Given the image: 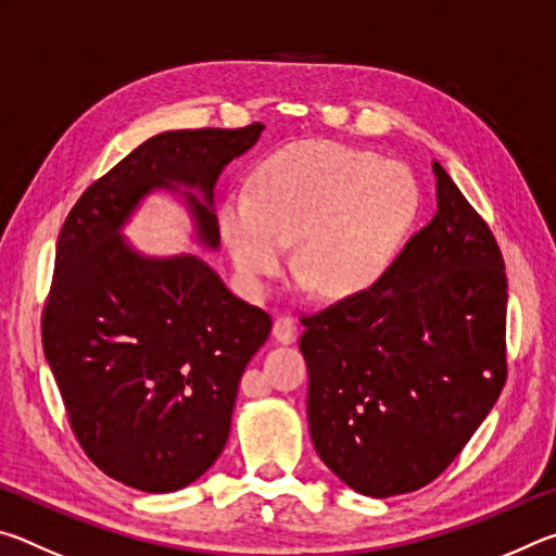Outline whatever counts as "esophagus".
<instances>
[{
    "label": "esophagus",
    "instance_id": "esophagus-1",
    "mask_svg": "<svg viewBox=\"0 0 556 556\" xmlns=\"http://www.w3.org/2000/svg\"><path fill=\"white\" fill-rule=\"evenodd\" d=\"M271 336L277 338V343L289 345L296 341V324L291 316H277L275 328H271Z\"/></svg>",
    "mask_w": 556,
    "mask_h": 556
}]
</instances>
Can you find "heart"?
I'll list each match as a JSON object with an SVG mask.
<instances>
[{"instance_id": "1", "label": "heart", "mask_w": 556, "mask_h": 556, "mask_svg": "<svg viewBox=\"0 0 556 556\" xmlns=\"http://www.w3.org/2000/svg\"><path fill=\"white\" fill-rule=\"evenodd\" d=\"M419 188L407 168L333 142H304L269 156L252 195L220 208V238L244 285L260 291L287 267L328 299L372 291L397 262L417 220Z\"/></svg>"}]
</instances>
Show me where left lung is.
Segmentation results:
<instances>
[{
  "label": "left lung",
  "mask_w": 556,
  "mask_h": 556,
  "mask_svg": "<svg viewBox=\"0 0 556 556\" xmlns=\"http://www.w3.org/2000/svg\"><path fill=\"white\" fill-rule=\"evenodd\" d=\"M437 213L368 294L304 316L308 431L370 497L427 485L468 444L507 375L501 248L434 162Z\"/></svg>",
  "instance_id": "left-lung-1"
}]
</instances>
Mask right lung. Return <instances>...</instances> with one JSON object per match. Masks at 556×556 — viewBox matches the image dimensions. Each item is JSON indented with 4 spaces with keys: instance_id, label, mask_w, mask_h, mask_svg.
Wrapping results in <instances>:
<instances>
[{
    "instance_id": "right-lung-1",
    "label": "right lung",
    "mask_w": 556,
    "mask_h": 556,
    "mask_svg": "<svg viewBox=\"0 0 556 556\" xmlns=\"http://www.w3.org/2000/svg\"><path fill=\"white\" fill-rule=\"evenodd\" d=\"M265 125L162 131L98 178L63 223L43 353L71 429L102 473L172 493L225 448L238 384L271 318L195 255L149 257L122 235L149 193H178L218 250L213 188Z\"/></svg>"
}]
</instances>
